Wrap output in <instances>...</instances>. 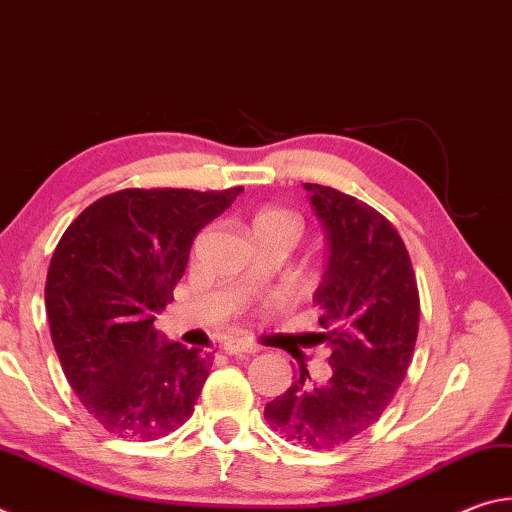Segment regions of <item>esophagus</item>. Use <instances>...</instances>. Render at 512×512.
<instances>
[{"mask_svg": "<svg viewBox=\"0 0 512 512\" xmlns=\"http://www.w3.org/2000/svg\"><path fill=\"white\" fill-rule=\"evenodd\" d=\"M223 350L228 354H255L257 352V345L248 343V341H241V339H228L223 343Z\"/></svg>", "mask_w": 512, "mask_h": 512, "instance_id": "1", "label": "esophagus"}]
</instances>
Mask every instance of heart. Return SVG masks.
<instances>
[{
  "instance_id": "obj_1",
  "label": "heart",
  "mask_w": 512,
  "mask_h": 512,
  "mask_svg": "<svg viewBox=\"0 0 512 512\" xmlns=\"http://www.w3.org/2000/svg\"><path fill=\"white\" fill-rule=\"evenodd\" d=\"M250 228H253V235H266V232H284L293 241L300 235V216L291 210H284V207H262L257 210L253 221H250Z\"/></svg>"
}]
</instances>
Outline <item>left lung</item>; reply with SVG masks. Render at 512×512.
I'll return each instance as SVG.
<instances>
[{"instance_id":"1","label":"left lung","mask_w":512,"mask_h":512,"mask_svg":"<svg viewBox=\"0 0 512 512\" xmlns=\"http://www.w3.org/2000/svg\"><path fill=\"white\" fill-rule=\"evenodd\" d=\"M327 232V264L314 293L332 377L309 384L302 366L266 404L271 429L293 445L329 452L379 420L400 388L420 325L418 282L395 225L339 189L305 183Z\"/></svg>"}]
</instances>
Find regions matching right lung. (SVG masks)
<instances>
[{
	"instance_id": "1",
	"label": "right lung",
	"mask_w": 512,
	"mask_h": 512,
	"mask_svg": "<svg viewBox=\"0 0 512 512\" xmlns=\"http://www.w3.org/2000/svg\"><path fill=\"white\" fill-rule=\"evenodd\" d=\"M241 192L121 189L60 237L45 284L51 341L76 397L112 436L155 440L194 413L210 357L164 341L153 320L198 230Z\"/></svg>"
}]
</instances>
